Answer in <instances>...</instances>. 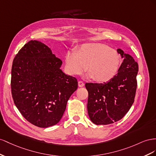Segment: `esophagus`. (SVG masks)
<instances>
[{"instance_id": "34e87169", "label": "esophagus", "mask_w": 156, "mask_h": 156, "mask_svg": "<svg viewBox=\"0 0 156 156\" xmlns=\"http://www.w3.org/2000/svg\"><path fill=\"white\" fill-rule=\"evenodd\" d=\"M78 86L79 87H83L84 86V83L82 81H78Z\"/></svg>"}]
</instances>
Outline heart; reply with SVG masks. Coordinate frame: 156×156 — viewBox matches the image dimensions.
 Listing matches in <instances>:
<instances>
[{"label":"heart","instance_id":"obj_1","mask_svg":"<svg viewBox=\"0 0 156 156\" xmlns=\"http://www.w3.org/2000/svg\"><path fill=\"white\" fill-rule=\"evenodd\" d=\"M121 64V56L116 51L100 44H83L78 52H69L65 56V70L68 74H81L88 66L87 77L99 83L111 80L118 73Z\"/></svg>","mask_w":156,"mask_h":156}]
</instances>
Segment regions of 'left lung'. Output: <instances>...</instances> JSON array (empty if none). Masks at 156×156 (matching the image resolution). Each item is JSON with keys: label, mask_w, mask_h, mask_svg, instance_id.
<instances>
[{"label": "left lung", "mask_w": 156, "mask_h": 156, "mask_svg": "<svg viewBox=\"0 0 156 156\" xmlns=\"http://www.w3.org/2000/svg\"><path fill=\"white\" fill-rule=\"evenodd\" d=\"M117 51L123 58L118 74L104 83L85 84L88 91V115L96 125H107L119 121L134 102L139 65L130 55L120 49Z\"/></svg>", "instance_id": "1"}]
</instances>
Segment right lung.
Instances as JSON below:
<instances>
[{
  "label": "right lung",
  "mask_w": 156,
  "mask_h": 156,
  "mask_svg": "<svg viewBox=\"0 0 156 156\" xmlns=\"http://www.w3.org/2000/svg\"><path fill=\"white\" fill-rule=\"evenodd\" d=\"M62 61L41 42L30 41L17 53L12 63L11 91L21 115L39 127L58 123L77 79L60 69Z\"/></svg>",
  "instance_id": "obj_1"
}]
</instances>
